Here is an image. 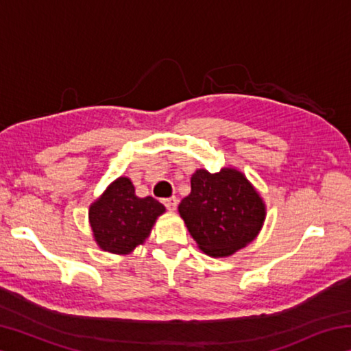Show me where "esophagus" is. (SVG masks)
<instances>
[{
	"instance_id": "34e87169",
	"label": "esophagus",
	"mask_w": 351,
	"mask_h": 351,
	"mask_svg": "<svg viewBox=\"0 0 351 351\" xmlns=\"http://www.w3.org/2000/svg\"><path fill=\"white\" fill-rule=\"evenodd\" d=\"M164 206L167 207L169 210H176V206H178V198L176 197H171V198H165L162 199Z\"/></svg>"
}]
</instances>
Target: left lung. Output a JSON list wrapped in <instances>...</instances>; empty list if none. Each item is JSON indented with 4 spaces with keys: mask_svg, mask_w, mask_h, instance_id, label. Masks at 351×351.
<instances>
[{
    "mask_svg": "<svg viewBox=\"0 0 351 351\" xmlns=\"http://www.w3.org/2000/svg\"><path fill=\"white\" fill-rule=\"evenodd\" d=\"M192 192L178 210L199 249L210 257H228L257 237L265 204L245 175L234 169L218 173L197 170Z\"/></svg>",
    "mask_w": 351,
    "mask_h": 351,
    "instance_id": "8db88e82",
    "label": "left lung"
}]
</instances>
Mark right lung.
Instances as JSON below:
<instances>
[{
    "mask_svg": "<svg viewBox=\"0 0 351 351\" xmlns=\"http://www.w3.org/2000/svg\"><path fill=\"white\" fill-rule=\"evenodd\" d=\"M165 207L153 197H136L128 178H117L90 207L97 245L112 254H127L144 241Z\"/></svg>",
    "mask_w": 351,
    "mask_h": 351,
    "instance_id": "add662e5",
    "label": "right lung"
}]
</instances>
